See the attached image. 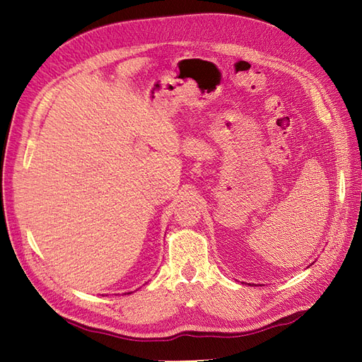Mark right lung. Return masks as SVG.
<instances>
[{
  "label": "right lung",
  "mask_w": 362,
  "mask_h": 362,
  "mask_svg": "<svg viewBox=\"0 0 362 362\" xmlns=\"http://www.w3.org/2000/svg\"><path fill=\"white\" fill-rule=\"evenodd\" d=\"M125 294H131V293H125Z\"/></svg>",
  "instance_id": "obj_1"
}]
</instances>
